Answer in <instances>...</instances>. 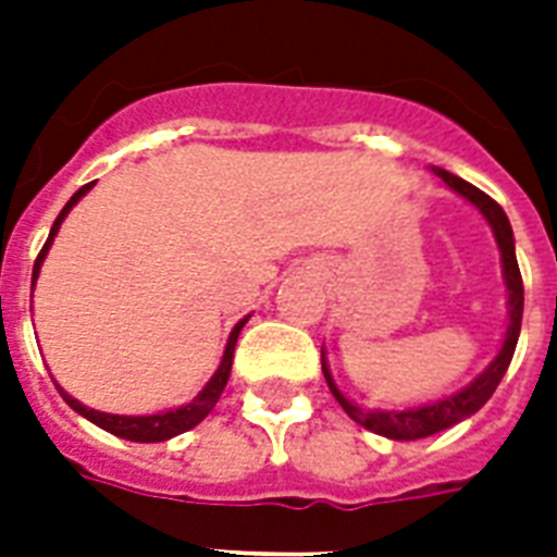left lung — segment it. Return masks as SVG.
<instances>
[{
  "label": "left lung",
  "instance_id": "8db88e82",
  "mask_svg": "<svg viewBox=\"0 0 557 557\" xmlns=\"http://www.w3.org/2000/svg\"><path fill=\"white\" fill-rule=\"evenodd\" d=\"M433 173H436L450 190L471 201V205L483 213L485 222L492 225L497 248H500L503 280H506V288H509V304H506L509 306V326H506V338H503V347L500 352H497V358H494L492 364L485 367L468 387H462L459 393H454V396L440 398V401H433V405L410 407V410H364V407H358L356 401H349V398L338 389L335 379H332L330 364H326V356H323L321 349L323 379L330 384L332 396L338 398V405L347 410L349 419L361 424V428H367V431L379 433V436L401 442L424 440V436H433V433L445 431V428H454V424L468 419V416H474L476 410L492 398V393L503 381L506 370H509L511 356H515V347H518L520 338V321H523V280H520L518 257H515V234H511L509 216L503 213V208L492 199V196H485L480 187L468 185L466 178L454 176V173H448V170L442 168H433Z\"/></svg>",
  "mask_w": 557,
  "mask_h": 557
}]
</instances>
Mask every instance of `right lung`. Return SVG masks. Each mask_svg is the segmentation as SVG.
<instances>
[{
  "label": "right lung",
  "instance_id": "1",
  "mask_svg": "<svg viewBox=\"0 0 557 557\" xmlns=\"http://www.w3.org/2000/svg\"><path fill=\"white\" fill-rule=\"evenodd\" d=\"M91 185H83L81 190L74 193L72 199L65 201V208L60 210V216L54 219V225H51V234H48L46 245H42V251H39L37 262H34V274H30V280L39 277V265H42V260H46L48 248H51V243H54L57 231H60V225H63V219L69 216V210L77 205V201L89 193ZM248 323V318H243V321L236 323L234 330H231V335H227V344H225V356H222V361H219V370L213 372V379L201 387V393L196 398H193L190 405H182L176 407V410H164V413H152V416H117V413H100V410H91V407L81 405L77 398H72L69 393H65L60 384H57V389H60V396L65 398V405L72 407V410H77L81 416H86L89 422H95L98 428H103V431L115 433V436H121V440H129V442H164V440H173V436H178V433L190 431V428H196V424L205 419V416L216 407L219 396H222V389H225L227 379H231V364H234V347H236V338H239V332H243V326Z\"/></svg>",
  "mask_w": 557,
  "mask_h": 557
}]
</instances>
